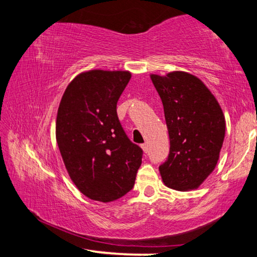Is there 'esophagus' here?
Instances as JSON below:
<instances>
[{"label":"esophagus","instance_id":"34e87169","mask_svg":"<svg viewBox=\"0 0 257 257\" xmlns=\"http://www.w3.org/2000/svg\"><path fill=\"white\" fill-rule=\"evenodd\" d=\"M142 149L144 151V153H147V152H149V144H147V143H144V144L142 145Z\"/></svg>","mask_w":257,"mask_h":257}]
</instances>
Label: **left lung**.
<instances>
[{
    "label": "left lung",
    "instance_id": "8db88e82",
    "mask_svg": "<svg viewBox=\"0 0 257 257\" xmlns=\"http://www.w3.org/2000/svg\"><path fill=\"white\" fill-rule=\"evenodd\" d=\"M162 99L170 153L159 170L165 186L180 191L198 188L214 170L222 149L225 120L214 95L185 71L151 75Z\"/></svg>",
    "mask_w": 257,
    "mask_h": 257
}]
</instances>
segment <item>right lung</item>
<instances>
[{
    "label": "right lung",
    "mask_w": 257,
    "mask_h": 257,
    "mask_svg": "<svg viewBox=\"0 0 257 257\" xmlns=\"http://www.w3.org/2000/svg\"><path fill=\"white\" fill-rule=\"evenodd\" d=\"M129 71L81 72L64 90L55 135L73 184L93 201H115L133 189L143 150L129 141L116 103Z\"/></svg>",
    "instance_id": "add662e5"
}]
</instances>
